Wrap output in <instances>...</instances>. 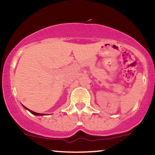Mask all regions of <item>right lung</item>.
Listing matches in <instances>:
<instances>
[{
	"instance_id": "add662e5",
	"label": "right lung",
	"mask_w": 155,
	"mask_h": 155,
	"mask_svg": "<svg viewBox=\"0 0 155 155\" xmlns=\"http://www.w3.org/2000/svg\"><path fill=\"white\" fill-rule=\"evenodd\" d=\"M24 108H25V109H27V110H28V111H29L30 112H31V114H33V115H35V116H44V115H45V114H39V113H36V112H34V111H31V110H30V109H28V108H26V107H25L24 106ZM47 115V114H46Z\"/></svg>"
}]
</instances>
